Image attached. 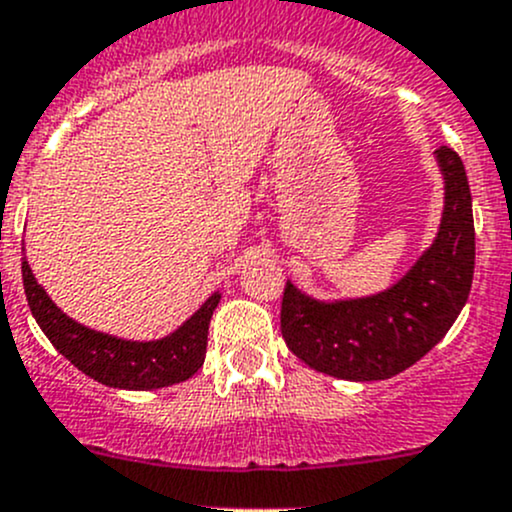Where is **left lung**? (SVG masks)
<instances>
[{
    "mask_svg": "<svg viewBox=\"0 0 512 512\" xmlns=\"http://www.w3.org/2000/svg\"><path fill=\"white\" fill-rule=\"evenodd\" d=\"M434 155L444 175L439 234L394 286L328 303L286 283L283 340L313 370L350 382L389 379L419 362L456 323L476 263L471 189L451 147H439Z\"/></svg>",
    "mask_w": 512,
    "mask_h": 512,
    "instance_id": "left-lung-1",
    "label": "left lung"
}]
</instances>
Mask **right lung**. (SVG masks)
Masks as SVG:
<instances>
[{
    "instance_id": "obj_1",
    "label": "right lung",
    "mask_w": 512,
    "mask_h": 512,
    "mask_svg": "<svg viewBox=\"0 0 512 512\" xmlns=\"http://www.w3.org/2000/svg\"><path fill=\"white\" fill-rule=\"evenodd\" d=\"M21 278H24V293L31 315L49 337L51 345L73 367L105 387L135 389V392L170 387V384L189 379L204 365L209 320L219 305L221 293L209 295L202 308L192 318L184 320L175 333L160 340L138 342L98 333L68 318L49 298V293L36 283L26 256L21 258Z\"/></svg>"
}]
</instances>
